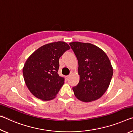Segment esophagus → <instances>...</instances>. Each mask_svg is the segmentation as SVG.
I'll list each match as a JSON object with an SVG mask.
<instances>
[{
  "label": "esophagus",
  "mask_w": 133,
  "mask_h": 133,
  "mask_svg": "<svg viewBox=\"0 0 133 133\" xmlns=\"http://www.w3.org/2000/svg\"><path fill=\"white\" fill-rule=\"evenodd\" d=\"M70 77V75H68V76H66V80H69V77Z\"/></svg>",
  "instance_id": "1"
}]
</instances>
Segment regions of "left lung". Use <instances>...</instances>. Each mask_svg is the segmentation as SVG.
I'll return each mask as SVG.
<instances>
[{"label": "left lung", "mask_w": 133, "mask_h": 133, "mask_svg": "<svg viewBox=\"0 0 133 133\" xmlns=\"http://www.w3.org/2000/svg\"><path fill=\"white\" fill-rule=\"evenodd\" d=\"M77 58L80 80L73 87L75 95L85 102L100 98L109 87L113 69L108 57L97 46L81 42L70 43Z\"/></svg>", "instance_id": "8db88e82"}]
</instances>
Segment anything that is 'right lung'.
I'll use <instances>...</instances> for the list:
<instances>
[{
  "instance_id": "add662e5",
  "label": "right lung",
  "mask_w": 133,
  "mask_h": 133,
  "mask_svg": "<svg viewBox=\"0 0 133 133\" xmlns=\"http://www.w3.org/2000/svg\"><path fill=\"white\" fill-rule=\"evenodd\" d=\"M70 48L63 41L41 46L29 57L23 67L25 83L34 96L43 101H50L64 83L58 74L59 58Z\"/></svg>"
}]
</instances>
